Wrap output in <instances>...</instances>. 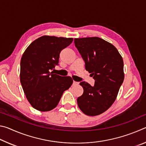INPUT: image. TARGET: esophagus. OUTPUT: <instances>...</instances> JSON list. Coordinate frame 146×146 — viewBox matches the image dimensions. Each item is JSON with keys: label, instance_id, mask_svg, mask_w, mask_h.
I'll list each match as a JSON object with an SVG mask.
<instances>
[{"label": "esophagus", "instance_id": "esophagus-1", "mask_svg": "<svg viewBox=\"0 0 146 146\" xmlns=\"http://www.w3.org/2000/svg\"><path fill=\"white\" fill-rule=\"evenodd\" d=\"M78 82H75V81H73V86H76V85H78Z\"/></svg>", "mask_w": 146, "mask_h": 146}]
</instances>
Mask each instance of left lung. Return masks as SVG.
Listing matches in <instances>:
<instances>
[{"instance_id": "left-lung-1", "label": "left lung", "mask_w": 146, "mask_h": 146, "mask_svg": "<svg viewBox=\"0 0 146 146\" xmlns=\"http://www.w3.org/2000/svg\"><path fill=\"white\" fill-rule=\"evenodd\" d=\"M74 42L85 62L86 70L95 80L93 86L80 83L84 93L77 98L78 106L86 115H100L114 103L123 83L122 57L112 44L97 36L75 38Z\"/></svg>"}]
</instances>
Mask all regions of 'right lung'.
<instances>
[{
  "mask_svg": "<svg viewBox=\"0 0 146 146\" xmlns=\"http://www.w3.org/2000/svg\"><path fill=\"white\" fill-rule=\"evenodd\" d=\"M73 40V38L44 35L31 42L23 53L20 80L28 102L36 110H53L63 93L72 85L70 76L50 71L58 65L61 51Z\"/></svg>",
  "mask_w": 146,
  "mask_h": 146,
  "instance_id": "1",
  "label": "right lung"
}]
</instances>
